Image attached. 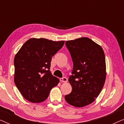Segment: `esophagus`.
Returning a JSON list of instances; mask_svg holds the SVG:
<instances>
[{"instance_id": "obj_1", "label": "esophagus", "mask_w": 124, "mask_h": 124, "mask_svg": "<svg viewBox=\"0 0 124 124\" xmlns=\"http://www.w3.org/2000/svg\"><path fill=\"white\" fill-rule=\"evenodd\" d=\"M60 81L61 82H67L68 79L66 77H62V78H61L60 79Z\"/></svg>"}]
</instances>
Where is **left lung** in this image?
Returning a JSON list of instances; mask_svg holds the SVG:
<instances>
[{"label": "left lung", "instance_id": "1", "mask_svg": "<svg viewBox=\"0 0 124 124\" xmlns=\"http://www.w3.org/2000/svg\"><path fill=\"white\" fill-rule=\"evenodd\" d=\"M73 67L68 81L72 87L66 95L67 103L82 107L93 103L104 86L106 77V59L102 48L88 38L65 42Z\"/></svg>", "mask_w": 124, "mask_h": 124}]
</instances>
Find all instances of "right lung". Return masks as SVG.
<instances>
[{"instance_id": "right-lung-1", "label": "right lung", "mask_w": 124, "mask_h": 124, "mask_svg": "<svg viewBox=\"0 0 124 124\" xmlns=\"http://www.w3.org/2000/svg\"><path fill=\"white\" fill-rule=\"evenodd\" d=\"M64 44V41L31 38L20 48L14 59V81L25 99L32 103L45 101L58 84L59 79L51 73V62Z\"/></svg>"}]
</instances>
